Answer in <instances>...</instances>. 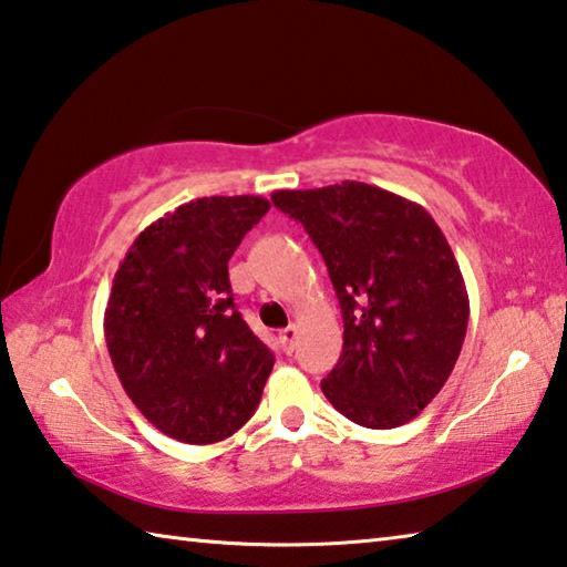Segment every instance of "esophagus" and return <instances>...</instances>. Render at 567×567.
<instances>
[{"mask_svg":"<svg viewBox=\"0 0 567 567\" xmlns=\"http://www.w3.org/2000/svg\"><path fill=\"white\" fill-rule=\"evenodd\" d=\"M295 340H297V328L295 324H287L285 330H280V344L285 352H292L295 350Z\"/></svg>","mask_w":567,"mask_h":567,"instance_id":"esophagus-1","label":"esophagus"}]
</instances>
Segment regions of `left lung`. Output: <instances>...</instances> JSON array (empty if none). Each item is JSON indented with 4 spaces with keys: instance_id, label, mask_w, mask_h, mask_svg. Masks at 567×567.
Wrapping results in <instances>:
<instances>
[{
    "instance_id": "1",
    "label": "left lung",
    "mask_w": 567,
    "mask_h": 567,
    "mask_svg": "<svg viewBox=\"0 0 567 567\" xmlns=\"http://www.w3.org/2000/svg\"><path fill=\"white\" fill-rule=\"evenodd\" d=\"M272 203L302 223L342 307L324 398L358 425H405L443 390L467 330L465 280L443 229L422 205L352 179L277 189Z\"/></svg>"
}]
</instances>
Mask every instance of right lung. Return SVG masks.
<instances>
[{
    "label": "right lung",
    "mask_w": 567,
    "mask_h": 567,
    "mask_svg": "<svg viewBox=\"0 0 567 567\" xmlns=\"http://www.w3.org/2000/svg\"><path fill=\"white\" fill-rule=\"evenodd\" d=\"M267 209L257 195L192 199L140 233L114 272L104 310L114 372L179 443H219L260 405L275 354L237 312L227 262Z\"/></svg>",
    "instance_id": "add662e5"
}]
</instances>
